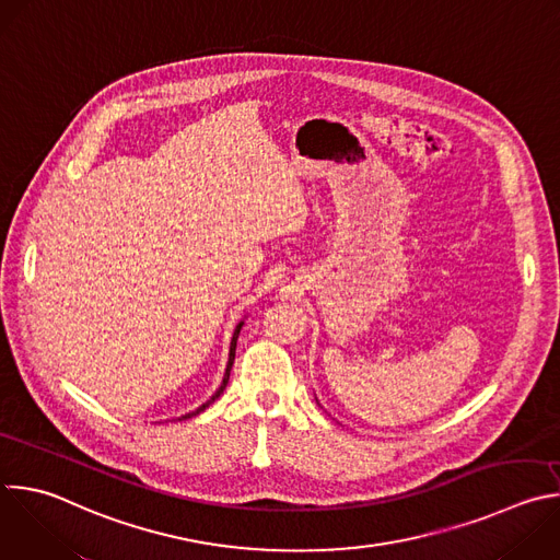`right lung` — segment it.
I'll use <instances>...</instances> for the list:
<instances>
[{"label": "right lung", "instance_id": "1", "mask_svg": "<svg viewBox=\"0 0 560 560\" xmlns=\"http://www.w3.org/2000/svg\"><path fill=\"white\" fill-rule=\"evenodd\" d=\"M240 329H242V323L237 325V329H235V334H233V340H231V355H229V364H226V374H224V381H222V385H220V389L213 394V398L211 400H207L200 409H196L194 413H186V416H182L179 420H189V418H194V416H198V413H202L209 405H213L222 394H224V389H226V385H229V376H231V369H233V360H235V347H237V336H240Z\"/></svg>", "mask_w": 560, "mask_h": 560}]
</instances>
